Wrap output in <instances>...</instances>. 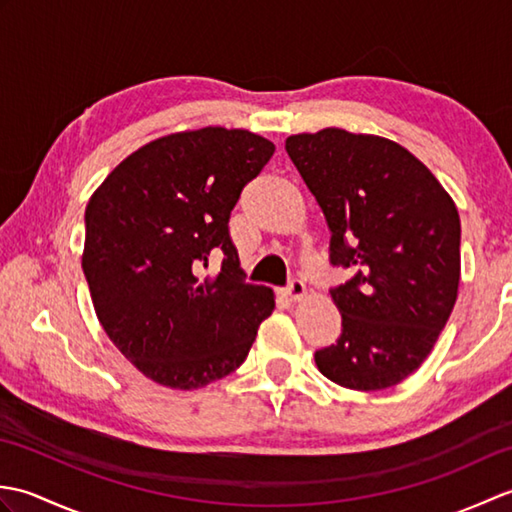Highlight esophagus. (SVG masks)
I'll return each mask as SVG.
<instances>
[{"mask_svg": "<svg viewBox=\"0 0 512 512\" xmlns=\"http://www.w3.org/2000/svg\"><path fill=\"white\" fill-rule=\"evenodd\" d=\"M286 295H288L292 301L303 299V297H306V284H303V281H301L299 277H292V279L288 281V286H286Z\"/></svg>", "mask_w": 512, "mask_h": 512, "instance_id": "34e87169", "label": "esophagus"}]
</instances>
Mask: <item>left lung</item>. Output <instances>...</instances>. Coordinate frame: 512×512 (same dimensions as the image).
Segmentation results:
<instances>
[{
  "label": "left lung",
  "instance_id": "1",
  "mask_svg": "<svg viewBox=\"0 0 512 512\" xmlns=\"http://www.w3.org/2000/svg\"><path fill=\"white\" fill-rule=\"evenodd\" d=\"M286 151L332 231L330 264L352 273L330 290L341 336L314 361L347 389L394 387L429 356L458 299V209L394 140L328 127L288 136Z\"/></svg>",
  "mask_w": 512,
  "mask_h": 512
}]
</instances>
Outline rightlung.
Returning <instances> with one entry per match:
<instances>
[{
  "mask_svg": "<svg viewBox=\"0 0 512 512\" xmlns=\"http://www.w3.org/2000/svg\"><path fill=\"white\" fill-rule=\"evenodd\" d=\"M275 145L246 129L204 127L140 147L85 209L83 273L103 330L140 372L198 389L242 365L275 310L246 284L228 220ZM221 259L215 276L203 268Z\"/></svg>",
  "mask_w": 512,
  "mask_h": 512,
  "instance_id": "add662e5",
  "label": "right lung"
}]
</instances>
